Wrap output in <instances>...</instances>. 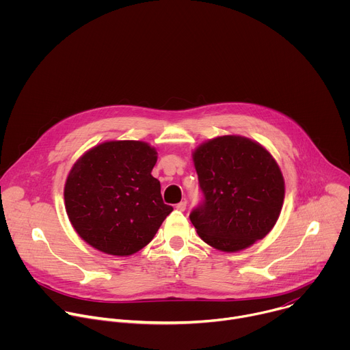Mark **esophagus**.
I'll use <instances>...</instances> for the list:
<instances>
[{
	"label": "esophagus",
	"mask_w": 350,
	"mask_h": 350,
	"mask_svg": "<svg viewBox=\"0 0 350 350\" xmlns=\"http://www.w3.org/2000/svg\"><path fill=\"white\" fill-rule=\"evenodd\" d=\"M185 208H187V202H185V201H181V202H178V204L176 205V209L180 211V212H184Z\"/></svg>",
	"instance_id": "obj_1"
}]
</instances>
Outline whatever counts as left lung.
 <instances>
[{"label": "left lung", "instance_id": "8db88e82", "mask_svg": "<svg viewBox=\"0 0 350 350\" xmlns=\"http://www.w3.org/2000/svg\"><path fill=\"white\" fill-rule=\"evenodd\" d=\"M205 202L189 219L199 238L232 254L263 239L285 196L281 169L269 149L242 135H219L192 151Z\"/></svg>", "mask_w": 350, "mask_h": 350}]
</instances>
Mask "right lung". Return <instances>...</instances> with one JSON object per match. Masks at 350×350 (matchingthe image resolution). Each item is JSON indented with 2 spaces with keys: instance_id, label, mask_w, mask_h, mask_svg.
Instances as JSON below:
<instances>
[{
  "instance_id": "obj_1",
  "label": "right lung",
  "mask_w": 350,
  "mask_h": 350,
  "mask_svg": "<svg viewBox=\"0 0 350 350\" xmlns=\"http://www.w3.org/2000/svg\"><path fill=\"white\" fill-rule=\"evenodd\" d=\"M157 148L145 141L111 139L85 151L72 166L65 209L79 237L96 251L130 256L151 242L173 211L151 172Z\"/></svg>"
}]
</instances>
